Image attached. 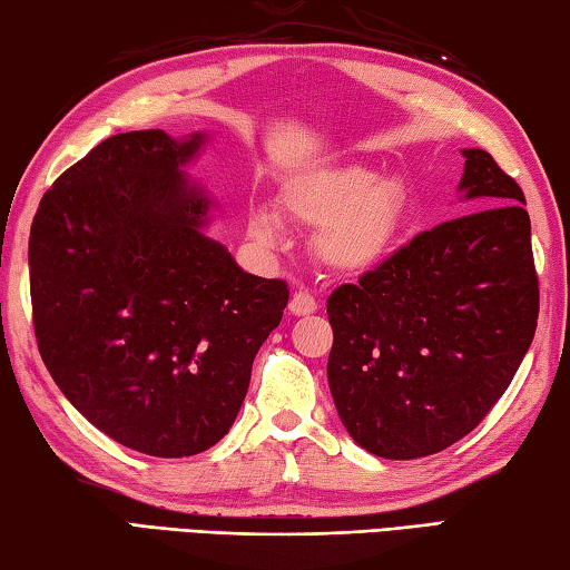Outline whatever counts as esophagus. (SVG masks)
I'll return each mask as SVG.
<instances>
[{
  "instance_id": "1",
  "label": "esophagus",
  "mask_w": 570,
  "mask_h": 570,
  "mask_svg": "<svg viewBox=\"0 0 570 570\" xmlns=\"http://www.w3.org/2000/svg\"><path fill=\"white\" fill-rule=\"evenodd\" d=\"M320 304H316V298L308 294V292H296L292 296V302H288V312L294 316H306V314H314Z\"/></svg>"
}]
</instances>
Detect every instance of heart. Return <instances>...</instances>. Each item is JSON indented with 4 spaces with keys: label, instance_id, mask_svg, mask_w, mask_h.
Returning <instances> with one entry per match:
<instances>
[{
    "label": "heart",
    "instance_id": "b5f03b06",
    "mask_svg": "<svg viewBox=\"0 0 570 570\" xmlns=\"http://www.w3.org/2000/svg\"><path fill=\"white\" fill-rule=\"evenodd\" d=\"M284 210L298 226H322L316 254L326 266L340 274H366L402 240L410 218V188L400 176L380 178L374 168L352 163L288 186ZM248 236L264 248L278 246L282 228L272 210L250 214Z\"/></svg>",
    "mask_w": 570,
    "mask_h": 570
}]
</instances>
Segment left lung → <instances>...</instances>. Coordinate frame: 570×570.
<instances>
[{
  "mask_svg": "<svg viewBox=\"0 0 570 570\" xmlns=\"http://www.w3.org/2000/svg\"><path fill=\"white\" fill-rule=\"evenodd\" d=\"M462 156L458 190L478 210L422 230L326 302L336 412L356 445L377 458H424L475 430L535 334L523 190L490 153Z\"/></svg>",
  "mask_w": 570,
  "mask_h": 570,
  "instance_id": "left-lung-1",
  "label": "left lung"
}]
</instances>
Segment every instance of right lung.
Returning <instances> with one entry per match:
<instances>
[{"label": "right lung", "instance_id": "right-lung-1", "mask_svg": "<svg viewBox=\"0 0 570 570\" xmlns=\"http://www.w3.org/2000/svg\"><path fill=\"white\" fill-rule=\"evenodd\" d=\"M206 140L112 135L55 180L30 230L45 366L82 417L153 458L226 435L288 302L282 278L206 236L216 204L183 170Z\"/></svg>", "mask_w": 570, "mask_h": 570}]
</instances>
